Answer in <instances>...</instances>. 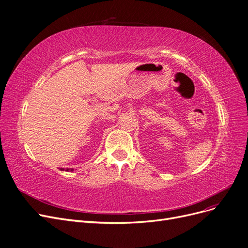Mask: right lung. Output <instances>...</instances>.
I'll use <instances>...</instances> for the list:
<instances>
[{"mask_svg": "<svg viewBox=\"0 0 248 248\" xmlns=\"http://www.w3.org/2000/svg\"><path fill=\"white\" fill-rule=\"evenodd\" d=\"M74 169H72V168H71V169H68V168H67V169H64V168H62V169H61V171H67V172H72Z\"/></svg>", "mask_w": 248, "mask_h": 248, "instance_id": "1", "label": "right lung"}]
</instances>
